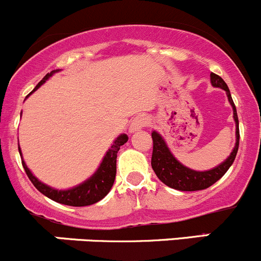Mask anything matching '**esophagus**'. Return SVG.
<instances>
[{
    "label": "esophagus",
    "instance_id": "34e87169",
    "mask_svg": "<svg viewBox=\"0 0 261 261\" xmlns=\"http://www.w3.org/2000/svg\"><path fill=\"white\" fill-rule=\"evenodd\" d=\"M147 122H149V121H147V117H145V116H143V115L136 116V117L134 118L133 121H131L130 131H131V133H134V131H138L139 128L146 126Z\"/></svg>",
    "mask_w": 261,
    "mask_h": 261
}]
</instances>
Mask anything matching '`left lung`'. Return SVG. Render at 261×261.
Returning <instances> with one entry per match:
<instances>
[{"instance_id":"1","label":"left lung","mask_w":261,"mask_h":261,"mask_svg":"<svg viewBox=\"0 0 261 261\" xmlns=\"http://www.w3.org/2000/svg\"><path fill=\"white\" fill-rule=\"evenodd\" d=\"M211 82L215 87H220L223 91H226L230 101L231 106L233 109V118L236 122V144L233 147L232 152L230 156L225 160L221 165L217 168L207 172H196L189 168H186L181 165L172 152L168 149L167 144L164 143L162 136L158 133H152V155H151V167L152 170L155 172L156 177L164 184H167L170 188L178 189V191H201V189H206L211 187L213 183H216L220 178L223 177L228 168L232 165L233 160H235L236 154L239 150V141H240V131H239V118L238 112H236L235 103L231 97L230 89H228L227 84L225 81L220 77V75L211 73Z\"/></svg>"}]
</instances>
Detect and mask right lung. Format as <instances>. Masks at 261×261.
<instances>
[{
  "instance_id": "1",
  "label": "right lung",
  "mask_w": 261,
  "mask_h": 261,
  "mask_svg": "<svg viewBox=\"0 0 261 261\" xmlns=\"http://www.w3.org/2000/svg\"><path fill=\"white\" fill-rule=\"evenodd\" d=\"M54 72L48 73L43 80L39 82L38 86L35 87V89H38ZM35 89H34V91H35ZM127 135H125V134L118 136V138L116 139L114 145L111 146V149L107 151L106 156L103 158V162H102L98 170H97L88 180L84 181L83 184L74 187V188L72 189H68V191H57V189L50 188V187L45 186V184H43L41 181H39L33 174H31V172L28 169V167H26V164L23 163V160L22 167L23 169H25V173L28 174L29 179H30L31 183L34 184V187H35L40 193H43L44 196L48 197V198L58 202V203L67 204V206H89V204H93L96 203V202L101 201L105 196H107L110 189L114 186L116 177V159H117V152L118 150H120V146H122L123 144L127 141ZM18 151H20V147H18Z\"/></svg>"
}]
</instances>
